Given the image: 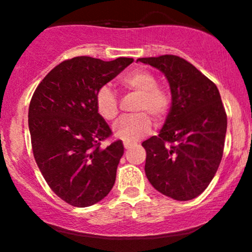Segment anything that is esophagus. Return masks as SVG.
<instances>
[{
  "instance_id": "esophagus-1",
  "label": "esophagus",
  "mask_w": 252,
  "mask_h": 252,
  "mask_svg": "<svg viewBox=\"0 0 252 252\" xmlns=\"http://www.w3.org/2000/svg\"><path fill=\"white\" fill-rule=\"evenodd\" d=\"M123 146H124V148H126V149H130V148H131L132 146H134V144H132V143H129V142H124V143H123Z\"/></svg>"
}]
</instances>
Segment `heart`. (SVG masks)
Segmentation results:
<instances>
[{"label":"heart","mask_w":252,"mask_h":252,"mask_svg":"<svg viewBox=\"0 0 252 252\" xmlns=\"http://www.w3.org/2000/svg\"><path fill=\"white\" fill-rule=\"evenodd\" d=\"M126 90L138 94L134 116L123 117L112 126V131L117 138L132 142L143 137L152 130V118L156 123H161L168 114L170 108V94L168 90L158 85V78L152 72L137 68L121 79ZM94 104L98 114L104 120L112 121L118 115V99L116 94L109 85H103L97 90Z\"/></svg>","instance_id":"heart-1"}]
</instances>
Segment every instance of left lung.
<instances>
[{
    "mask_svg": "<svg viewBox=\"0 0 252 252\" xmlns=\"http://www.w3.org/2000/svg\"><path fill=\"white\" fill-rule=\"evenodd\" d=\"M166 76L172 106L158 136L142 143L146 175L156 190L186 201L200 195L218 170L227 117L216 84L178 56L140 58Z\"/></svg>",
    "mask_w": 252,
    "mask_h": 252,
    "instance_id": "1",
    "label": "left lung"
}]
</instances>
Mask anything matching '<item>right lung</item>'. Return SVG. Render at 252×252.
Masks as SVG:
<instances>
[{"mask_svg":"<svg viewBox=\"0 0 252 252\" xmlns=\"http://www.w3.org/2000/svg\"><path fill=\"white\" fill-rule=\"evenodd\" d=\"M132 62L72 58L56 66L34 91L28 110L34 158L51 189L72 206H91L114 187L124 147L121 140L100 147L112 132L94 97Z\"/></svg>","mask_w":252,"mask_h":252,"instance_id":"add662e5","label":"right lung"}]
</instances>
